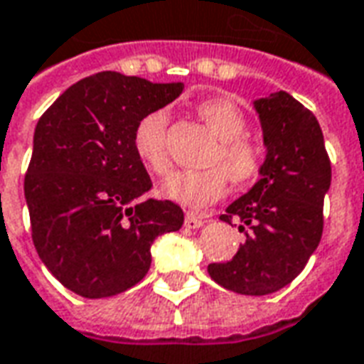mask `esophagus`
Instances as JSON below:
<instances>
[{
    "label": "esophagus",
    "instance_id": "34e87169",
    "mask_svg": "<svg viewBox=\"0 0 364 364\" xmlns=\"http://www.w3.org/2000/svg\"><path fill=\"white\" fill-rule=\"evenodd\" d=\"M205 222H206L205 214L189 213L187 216H185V226H187V228H200V226H205Z\"/></svg>",
    "mask_w": 364,
    "mask_h": 364
}]
</instances>
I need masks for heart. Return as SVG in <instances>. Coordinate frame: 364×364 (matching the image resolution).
Wrapping results in <instances>:
<instances>
[{
  "instance_id": "heart-1",
  "label": "heart",
  "mask_w": 364,
  "mask_h": 364,
  "mask_svg": "<svg viewBox=\"0 0 364 364\" xmlns=\"http://www.w3.org/2000/svg\"><path fill=\"white\" fill-rule=\"evenodd\" d=\"M197 112L220 140L208 166H218L221 169L179 171L161 185V195L185 208H200L220 198L226 189V177L234 185L252 183L265 161V151L259 144L245 138L247 119L234 101L224 97L205 99L197 105ZM167 120V109H151L140 117L132 132L136 158L148 169V173L156 177H164L171 169L166 144Z\"/></svg>"
}]
</instances>
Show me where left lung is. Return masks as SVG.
Segmentation results:
<instances>
[{
  "mask_svg": "<svg viewBox=\"0 0 364 364\" xmlns=\"http://www.w3.org/2000/svg\"><path fill=\"white\" fill-rule=\"evenodd\" d=\"M265 161L259 179L220 220H240L245 242L226 263H210L214 282L237 294L263 296L296 279L323 230V197L331 166L318 120L287 91L253 101Z\"/></svg>",
  "mask_w": 364,
  "mask_h": 364,
  "instance_id": "1",
  "label": "left lung"
}]
</instances>
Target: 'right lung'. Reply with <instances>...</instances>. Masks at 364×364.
Returning a JSON list of instances; mask_svg holds the SVG:
<instances>
[{
  "label": "right lung",
  "mask_w": 364,
  "mask_h": 364,
  "mask_svg": "<svg viewBox=\"0 0 364 364\" xmlns=\"http://www.w3.org/2000/svg\"><path fill=\"white\" fill-rule=\"evenodd\" d=\"M183 83L99 72L68 87L36 122L25 175L38 257L68 290L107 298L144 279L154 240L183 226L171 200H144L151 187L132 132Z\"/></svg>",
  "instance_id": "add662e5"
}]
</instances>
